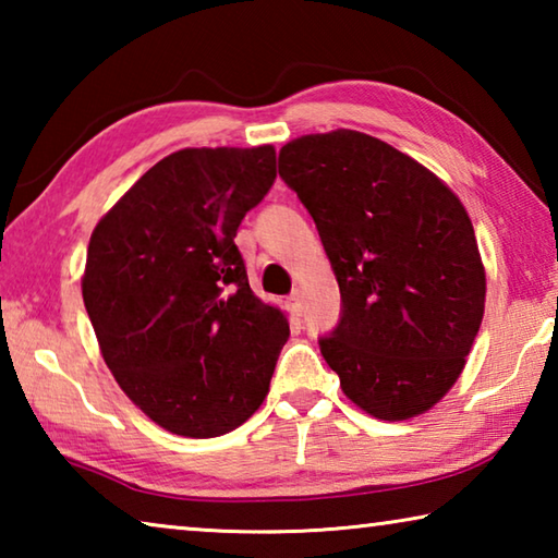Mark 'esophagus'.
<instances>
[{
  "mask_svg": "<svg viewBox=\"0 0 558 558\" xmlns=\"http://www.w3.org/2000/svg\"><path fill=\"white\" fill-rule=\"evenodd\" d=\"M286 305H288V310L292 315H302V298H300V292H292V295L286 300Z\"/></svg>",
  "mask_w": 558,
  "mask_h": 558,
  "instance_id": "34e87169",
  "label": "esophagus"
}]
</instances>
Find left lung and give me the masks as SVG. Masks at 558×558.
Instances as JSON below:
<instances>
[{
  "label": "left lung",
  "instance_id": "obj_1",
  "mask_svg": "<svg viewBox=\"0 0 558 558\" xmlns=\"http://www.w3.org/2000/svg\"><path fill=\"white\" fill-rule=\"evenodd\" d=\"M278 172L313 216L342 295L319 337L359 409L405 421L465 366L485 313V268L465 206L413 157L356 130L302 135Z\"/></svg>",
  "mask_w": 558,
  "mask_h": 558
}]
</instances>
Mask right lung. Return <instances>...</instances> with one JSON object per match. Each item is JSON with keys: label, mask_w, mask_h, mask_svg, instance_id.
<instances>
[{"label": "right lung", "mask_w": 558, "mask_h": 558, "mask_svg": "<svg viewBox=\"0 0 558 558\" xmlns=\"http://www.w3.org/2000/svg\"><path fill=\"white\" fill-rule=\"evenodd\" d=\"M276 182V149L186 147L147 169L98 221L83 302L128 399L186 438L258 411L288 317L253 295L235 231Z\"/></svg>", "instance_id": "1"}]
</instances>
